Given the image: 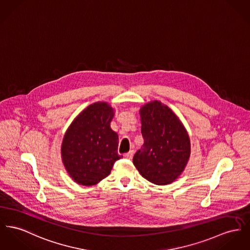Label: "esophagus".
<instances>
[{"instance_id":"1","label":"esophagus","mask_w":250,"mask_h":250,"mask_svg":"<svg viewBox=\"0 0 250 250\" xmlns=\"http://www.w3.org/2000/svg\"><path fill=\"white\" fill-rule=\"evenodd\" d=\"M127 159H132L133 156V150H130V151H128L127 153H125V155H124Z\"/></svg>"}]
</instances>
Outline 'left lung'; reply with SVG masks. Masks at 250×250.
Masks as SVG:
<instances>
[{
  "label": "left lung",
  "mask_w": 250,
  "mask_h": 250,
  "mask_svg": "<svg viewBox=\"0 0 250 250\" xmlns=\"http://www.w3.org/2000/svg\"><path fill=\"white\" fill-rule=\"evenodd\" d=\"M144 144L133 156L140 174L155 185L173 182L184 170L190 153L189 137L178 117L159 101L140 110Z\"/></svg>",
  "instance_id": "left-lung-1"
}]
</instances>
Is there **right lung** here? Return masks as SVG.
Returning a JSON list of instances; mask_svg holds the SVG:
<instances>
[{"label":"right lung","instance_id":"obj_1","mask_svg":"<svg viewBox=\"0 0 250 250\" xmlns=\"http://www.w3.org/2000/svg\"><path fill=\"white\" fill-rule=\"evenodd\" d=\"M113 117L110 105L97 102L83 111L67 130L62 156L75 182L83 186L99 183L122 157L117 153L118 135L110 127Z\"/></svg>","mask_w":250,"mask_h":250}]
</instances>
